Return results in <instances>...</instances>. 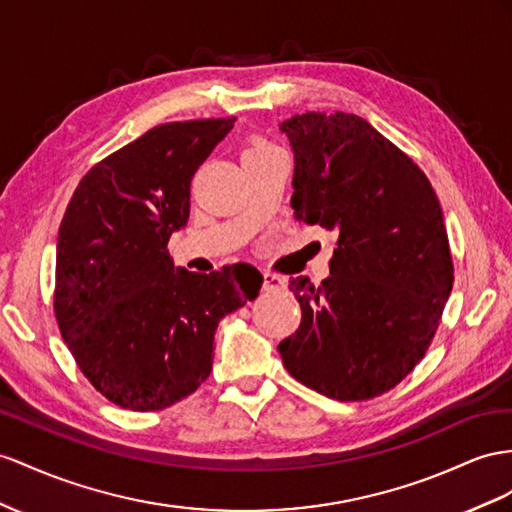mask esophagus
<instances>
[{"mask_svg": "<svg viewBox=\"0 0 512 512\" xmlns=\"http://www.w3.org/2000/svg\"><path fill=\"white\" fill-rule=\"evenodd\" d=\"M264 290H266L268 294H272V292H283V290H285L283 277H279V274H274V272H264Z\"/></svg>", "mask_w": 512, "mask_h": 512, "instance_id": "obj_1", "label": "esophagus"}]
</instances>
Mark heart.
<instances>
[{
	"mask_svg": "<svg viewBox=\"0 0 512 512\" xmlns=\"http://www.w3.org/2000/svg\"><path fill=\"white\" fill-rule=\"evenodd\" d=\"M270 151H277V147H274L272 142H268V140H264V138H253L251 142L246 144V149L242 151V157L264 155V153H270Z\"/></svg>",
	"mask_w": 512,
	"mask_h": 512,
	"instance_id": "1",
	"label": "heart"
}]
</instances>
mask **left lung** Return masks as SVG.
<instances>
[{"label": "left lung", "mask_w": 512, "mask_h": 512, "mask_svg": "<svg viewBox=\"0 0 512 512\" xmlns=\"http://www.w3.org/2000/svg\"><path fill=\"white\" fill-rule=\"evenodd\" d=\"M296 220L337 233L331 277L290 279L303 309L279 344L298 383L342 402L396 387L428 350L454 283L441 205L422 170L361 116L296 114Z\"/></svg>", "instance_id": "left-lung-1"}]
</instances>
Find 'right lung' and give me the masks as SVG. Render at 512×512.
<instances>
[{
  "mask_svg": "<svg viewBox=\"0 0 512 512\" xmlns=\"http://www.w3.org/2000/svg\"><path fill=\"white\" fill-rule=\"evenodd\" d=\"M231 119L166 123L93 166L56 244L54 309L73 359L129 411H160L212 372L218 322L259 294L248 264L199 274L166 246L188 225L190 181Z\"/></svg>",
  "mask_w": 512,
  "mask_h": 512,
  "instance_id": "right-lung-1",
  "label": "right lung"
}]
</instances>
